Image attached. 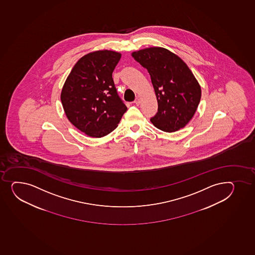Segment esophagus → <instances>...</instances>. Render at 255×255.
I'll return each instance as SVG.
<instances>
[{"label": "esophagus", "mask_w": 255, "mask_h": 255, "mask_svg": "<svg viewBox=\"0 0 255 255\" xmlns=\"http://www.w3.org/2000/svg\"><path fill=\"white\" fill-rule=\"evenodd\" d=\"M140 102H140V99H138V98H137V99L134 101V103H135L136 105H137V106L140 104Z\"/></svg>", "instance_id": "34e87169"}]
</instances>
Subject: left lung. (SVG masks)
Masks as SVG:
<instances>
[{"label":"left lung","instance_id":"left-lung-1","mask_svg":"<svg viewBox=\"0 0 255 255\" xmlns=\"http://www.w3.org/2000/svg\"><path fill=\"white\" fill-rule=\"evenodd\" d=\"M131 56L147 69L158 101V113L151 123L162 131L182 128L193 118L201 101V86L180 57L161 47L132 52Z\"/></svg>","mask_w":255,"mask_h":255}]
</instances>
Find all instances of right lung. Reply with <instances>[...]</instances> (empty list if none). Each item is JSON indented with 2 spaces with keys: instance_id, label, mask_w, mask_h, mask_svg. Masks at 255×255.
I'll list each match as a JSON object with an SVG mask.
<instances>
[{
  "instance_id": "obj_1",
  "label": "right lung",
  "mask_w": 255,
  "mask_h": 255,
  "mask_svg": "<svg viewBox=\"0 0 255 255\" xmlns=\"http://www.w3.org/2000/svg\"><path fill=\"white\" fill-rule=\"evenodd\" d=\"M122 54L98 50L81 57L68 75L60 99L69 121L92 137H102L118 127L126 113L118 97L113 72Z\"/></svg>"
}]
</instances>
